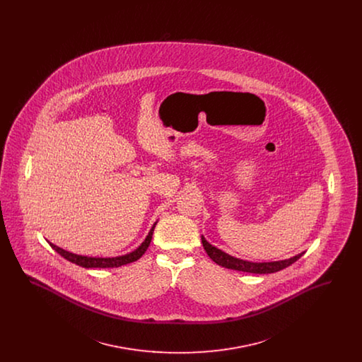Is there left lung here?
<instances>
[{
    "instance_id": "obj_1",
    "label": "left lung",
    "mask_w": 362,
    "mask_h": 362,
    "mask_svg": "<svg viewBox=\"0 0 362 362\" xmlns=\"http://www.w3.org/2000/svg\"><path fill=\"white\" fill-rule=\"evenodd\" d=\"M202 244L206 251L207 255L213 262H216L218 266H223L225 269L230 270H238V272H244V273H252V274H270L279 272L288 266H291L297 259L301 258L304 252L284 260H274V262H251V260H244V259L235 258L229 254L224 252L223 250L211 245L209 241L202 236Z\"/></svg>"
}]
</instances>
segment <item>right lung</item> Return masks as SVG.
Segmentation results:
<instances>
[{"label": "right lung", "mask_w": 362, "mask_h": 362, "mask_svg": "<svg viewBox=\"0 0 362 362\" xmlns=\"http://www.w3.org/2000/svg\"><path fill=\"white\" fill-rule=\"evenodd\" d=\"M157 224L156 221L153 226L151 228L148 236L145 238V240L142 241L137 248L129 254H124V255H119V257H112V258H102V257H86V255H77V254H73L69 252L55 244H52L49 241V244L52 245V250H55L61 257H64L65 259H68L71 263H76L81 267H86V269H95V267H99V269H107V267H119L123 264H127V263H132V262H136L137 259L141 258L145 251L148 250L151 240H152V235H153V230H155V226Z\"/></svg>", "instance_id": "1"}]
</instances>
